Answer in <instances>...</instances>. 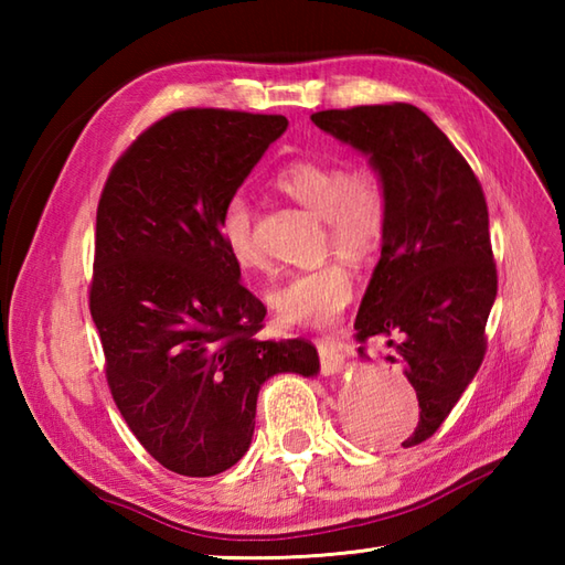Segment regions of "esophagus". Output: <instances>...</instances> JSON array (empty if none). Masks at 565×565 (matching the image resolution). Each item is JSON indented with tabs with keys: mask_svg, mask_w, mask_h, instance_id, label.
Here are the masks:
<instances>
[{
	"mask_svg": "<svg viewBox=\"0 0 565 565\" xmlns=\"http://www.w3.org/2000/svg\"><path fill=\"white\" fill-rule=\"evenodd\" d=\"M318 354H320V371L326 376L338 374L342 362H344V354H342V347L334 342L332 338H318Z\"/></svg>",
	"mask_w": 565,
	"mask_h": 565,
	"instance_id": "34e87169",
	"label": "esophagus"
}]
</instances>
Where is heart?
Returning <instances> with one entry per match:
<instances>
[{
	"instance_id": "1",
	"label": "heart",
	"mask_w": 565,
	"mask_h": 565,
	"mask_svg": "<svg viewBox=\"0 0 565 565\" xmlns=\"http://www.w3.org/2000/svg\"><path fill=\"white\" fill-rule=\"evenodd\" d=\"M276 189L326 225V247L350 262L374 259L391 231V186L379 164L298 160L276 174ZM227 257L243 271H264L269 259L255 233L249 201L227 199L218 223ZM350 264L330 259L316 269L294 274L274 286L269 303L286 326L326 328L338 322L354 298Z\"/></svg>"
}]
</instances>
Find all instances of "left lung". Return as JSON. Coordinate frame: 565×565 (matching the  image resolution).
I'll list each match as a JSON object with an SVG mask.
<instances>
[{
    "instance_id": "1",
    "label": "left lung",
    "mask_w": 565,
    "mask_h": 565,
    "mask_svg": "<svg viewBox=\"0 0 565 565\" xmlns=\"http://www.w3.org/2000/svg\"><path fill=\"white\" fill-rule=\"evenodd\" d=\"M366 152L391 186V231L354 322L359 354L388 338L419 403L403 447L441 427L481 366L498 294L488 203L471 164L413 104H376L310 116Z\"/></svg>"
}]
</instances>
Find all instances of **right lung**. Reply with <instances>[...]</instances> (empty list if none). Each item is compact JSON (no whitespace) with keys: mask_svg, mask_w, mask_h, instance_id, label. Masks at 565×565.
Returning a JSON list of instances; mask_svg holds the SVG:
<instances>
[{"mask_svg":"<svg viewBox=\"0 0 565 565\" xmlns=\"http://www.w3.org/2000/svg\"><path fill=\"white\" fill-rule=\"evenodd\" d=\"M289 121L182 109L111 167L97 209L89 310L126 425L154 461L191 478L243 459L274 374H318L303 338L257 340L267 308L239 284L218 223Z\"/></svg>","mask_w":565,"mask_h":565,"instance_id":"add662e5","label":"right lung"}]
</instances>
